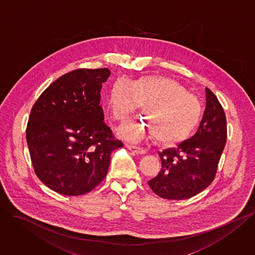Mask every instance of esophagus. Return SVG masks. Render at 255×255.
<instances>
[{"mask_svg": "<svg viewBox=\"0 0 255 255\" xmlns=\"http://www.w3.org/2000/svg\"><path fill=\"white\" fill-rule=\"evenodd\" d=\"M127 148H128V150H130L131 152L135 153V154L142 155V154H145V153H146V150H145V149L140 148V147H138V146H134V145H128V144H127Z\"/></svg>", "mask_w": 255, "mask_h": 255, "instance_id": "esophagus-1", "label": "esophagus"}]
</instances>
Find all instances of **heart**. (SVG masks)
Returning <instances> with one entry per match:
<instances>
[{"mask_svg":"<svg viewBox=\"0 0 255 255\" xmlns=\"http://www.w3.org/2000/svg\"><path fill=\"white\" fill-rule=\"evenodd\" d=\"M107 102L112 118L118 122H125L143 105L144 122L125 127L122 133L133 139L155 136L164 145L186 139L203 117L199 98L178 82L161 76L147 75L133 81L120 78L110 86Z\"/></svg>","mask_w":255,"mask_h":255,"instance_id":"b5f03b06","label":"heart"}]
</instances>
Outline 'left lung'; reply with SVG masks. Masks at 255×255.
<instances>
[{
    "label": "left lung",
    "instance_id": "8db88e82",
    "mask_svg": "<svg viewBox=\"0 0 255 255\" xmlns=\"http://www.w3.org/2000/svg\"><path fill=\"white\" fill-rule=\"evenodd\" d=\"M206 91L207 107L196 133L176 148L159 153L161 169L148 184L162 199H189L216 177L227 140V121L217 96L209 88Z\"/></svg>",
    "mask_w": 255,
    "mask_h": 255
}]
</instances>
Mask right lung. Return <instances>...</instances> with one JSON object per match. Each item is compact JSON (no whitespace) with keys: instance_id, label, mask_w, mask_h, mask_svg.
<instances>
[{"instance_id":"add662e5","label":"right lung","mask_w":255,"mask_h":255,"mask_svg":"<svg viewBox=\"0 0 255 255\" xmlns=\"http://www.w3.org/2000/svg\"><path fill=\"white\" fill-rule=\"evenodd\" d=\"M107 68L77 69L51 83L33 104L26 140L36 176L51 190L81 195L106 176L113 150L124 146L103 122Z\"/></svg>"}]
</instances>
